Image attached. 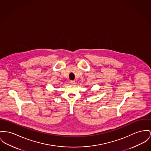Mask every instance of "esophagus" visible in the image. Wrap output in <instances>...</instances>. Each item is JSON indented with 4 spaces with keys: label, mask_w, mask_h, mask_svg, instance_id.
Returning <instances> with one entry per match:
<instances>
[{
    "label": "esophagus",
    "mask_w": 151,
    "mask_h": 151,
    "mask_svg": "<svg viewBox=\"0 0 151 151\" xmlns=\"http://www.w3.org/2000/svg\"><path fill=\"white\" fill-rule=\"evenodd\" d=\"M70 83L71 85H74V84H75V81H70Z\"/></svg>",
    "instance_id": "obj_1"
}]
</instances>
